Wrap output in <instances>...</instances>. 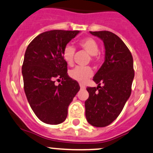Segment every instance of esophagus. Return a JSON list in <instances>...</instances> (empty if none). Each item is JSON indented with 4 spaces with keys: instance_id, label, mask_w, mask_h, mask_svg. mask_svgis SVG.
I'll list each match as a JSON object with an SVG mask.
<instances>
[{
    "instance_id": "esophagus-1",
    "label": "esophagus",
    "mask_w": 153,
    "mask_h": 153,
    "mask_svg": "<svg viewBox=\"0 0 153 153\" xmlns=\"http://www.w3.org/2000/svg\"><path fill=\"white\" fill-rule=\"evenodd\" d=\"M80 88H81V89H85V85H80Z\"/></svg>"
}]
</instances>
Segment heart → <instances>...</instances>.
Wrapping results in <instances>:
<instances>
[{"mask_svg":"<svg viewBox=\"0 0 153 153\" xmlns=\"http://www.w3.org/2000/svg\"><path fill=\"white\" fill-rule=\"evenodd\" d=\"M78 45L80 48L83 49L90 55V59L96 60L97 54L99 51L98 42L94 39L87 37L79 41ZM63 57L67 63L72 64L74 56L75 53V49L71 44H66L63 50ZM93 75V70L90 66H76L69 71V76L73 79L79 82H85L88 78Z\"/></svg>","mask_w":153,"mask_h":153,"instance_id":"heart-1","label":"heart"}]
</instances>
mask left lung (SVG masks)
<instances>
[{
    "label": "left lung",
    "mask_w": 153,
    "mask_h": 153,
    "mask_svg": "<svg viewBox=\"0 0 153 153\" xmlns=\"http://www.w3.org/2000/svg\"><path fill=\"white\" fill-rule=\"evenodd\" d=\"M90 33L103 41L105 60L93 77L98 87L87 88L89 98L85 103V116L92 126L105 127L119 116L131 96L134 60L127 46L114 33L106 30Z\"/></svg>",
    "instance_id": "8db88e82"
}]
</instances>
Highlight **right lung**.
<instances>
[{"label":"right lung","instance_id":"obj_1","mask_svg":"<svg viewBox=\"0 0 153 153\" xmlns=\"http://www.w3.org/2000/svg\"><path fill=\"white\" fill-rule=\"evenodd\" d=\"M79 33L46 31L29 44L25 53L22 67L25 93L37 117L47 124H60L66 119L68 106L79 90L78 82L68 76L62 53ZM55 79L62 83L56 85Z\"/></svg>","mask_w":153,"mask_h":153}]
</instances>
